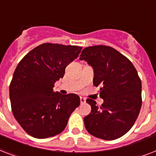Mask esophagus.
I'll return each instance as SVG.
<instances>
[{"mask_svg": "<svg viewBox=\"0 0 156 156\" xmlns=\"http://www.w3.org/2000/svg\"><path fill=\"white\" fill-rule=\"evenodd\" d=\"M80 101H81V104H84L86 103V99L83 97H80Z\"/></svg>", "mask_w": 156, "mask_h": 156, "instance_id": "obj_1", "label": "esophagus"}]
</instances>
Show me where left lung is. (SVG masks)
<instances>
[{"label": "left lung", "instance_id": "left-lung-1", "mask_svg": "<svg viewBox=\"0 0 156 156\" xmlns=\"http://www.w3.org/2000/svg\"><path fill=\"white\" fill-rule=\"evenodd\" d=\"M84 60L94 69L93 84L100 87L101 106L87 99L91 112L84 117L88 133L104 140L126 134L138 118L142 106V83L129 60L113 48L97 45L82 51Z\"/></svg>", "mask_w": 156, "mask_h": 156}]
</instances>
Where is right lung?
<instances>
[{
  "label": "right lung",
  "mask_w": 156,
  "mask_h": 156,
  "mask_svg": "<svg viewBox=\"0 0 156 156\" xmlns=\"http://www.w3.org/2000/svg\"><path fill=\"white\" fill-rule=\"evenodd\" d=\"M83 48L46 43L28 52L18 63L9 85L13 116L22 128L36 138L61 133L71 113L80 104L76 94L54 92L66 66Z\"/></svg>",
  "instance_id": "1"
}]
</instances>
